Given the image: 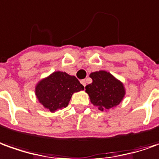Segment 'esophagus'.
<instances>
[{
	"label": "esophagus",
	"mask_w": 159,
	"mask_h": 159,
	"mask_svg": "<svg viewBox=\"0 0 159 159\" xmlns=\"http://www.w3.org/2000/svg\"><path fill=\"white\" fill-rule=\"evenodd\" d=\"M80 83H81L84 86H86V80H82L81 81H80Z\"/></svg>",
	"instance_id": "obj_1"
}]
</instances>
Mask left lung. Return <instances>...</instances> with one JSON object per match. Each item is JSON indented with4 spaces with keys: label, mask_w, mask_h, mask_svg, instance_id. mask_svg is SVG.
Wrapping results in <instances>:
<instances>
[{
    "label": "left lung",
    "mask_w": 159,
    "mask_h": 159,
    "mask_svg": "<svg viewBox=\"0 0 159 159\" xmlns=\"http://www.w3.org/2000/svg\"><path fill=\"white\" fill-rule=\"evenodd\" d=\"M90 78L93 82L86 86V92L93 106L103 111L119 105L125 94L122 82L102 70L92 73Z\"/></svg>",
    "instance_id": "obj_1"
}]
</instances>
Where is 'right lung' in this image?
<instances>
[{"instance_id":"right-lung-1","label":"right lung","mask_w":159,"mask_h":159,"mask_svg":"<svg viewBox=\"0 0 159 159\" xmlns=\"http://www.w3.org/2000/svg\"><path fill=\"white\" fill-rule=\"evenodd\" d=\"M84 90V86L75 76L57 71L41 80L35 86L39 102L51 112L65 108L74 93Z\"/></svg>"}]
</instances>
